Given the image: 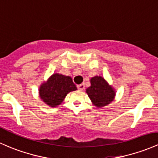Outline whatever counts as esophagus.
Segmentation results:
<instances>
[{
    "label": "esophagus",
    "instance_id": "1",
    "mask_svg": "<svg viewBox=\"0 0 158 158\" xmlns=\"http://www.w3.org/2000/svg\"><path fill=\"white\" fill-rule=\"evenodd\" d=\"M77 88H78V89H79V90L82 91L84 89H85V84L82 83V84H80V85H78Z\"/></svg>",
    "mask_w": 158,
    "mask_h": 158
}]
</instances>
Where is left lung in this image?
<instances>
[{"label":"left lung","mask_w":158,"mask_h":158,"mask_svg":"<svg viewBox=\"0 0 158 158\" xmlns=\"http://www.w3.org/2000/svg\"><path fill=\"white\" fill-rule=\"evenodd\" d=\"M90 82L91 86L86 89V93L96 107H103L113 101L115 92L102 77L95 76Z\"/></svg>","instance_id":"left-lung-1"}]
</instances>
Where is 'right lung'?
<instances>
[{"mask_svg":"<svg viewBox=\"0 0 158 158\" xmlns=\"http://www.w3.org/2000/svg\"><path fill=\"white\" fill-rule=\"evenodd\" d=\"M77 89L69 76L56 73L42 84L40 88V96L41 99L51 107L60 105L65 97L72 91Z\"/></svg>","mask_w":158,"mask_h":158,"instance_id":"add662e5","label":"right lung"}]
</instances>
